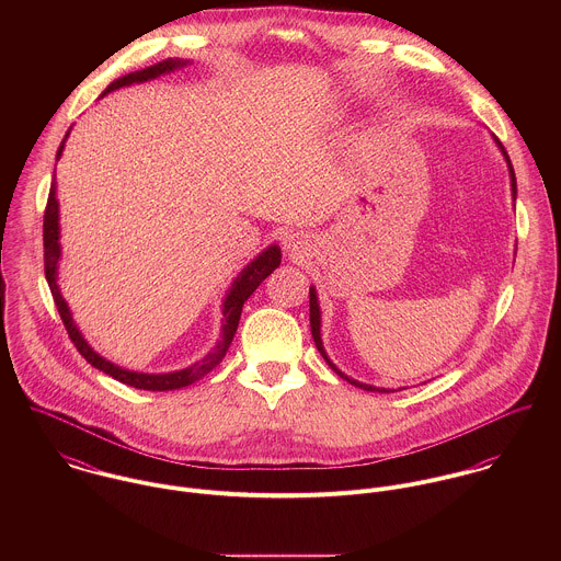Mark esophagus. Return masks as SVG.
<instances>
[{
	"instance_id": "obj_1",
	"label": "esophagus",
	"mask_w": 561,
	"mask_h": 561,
	"mask_svg": "<svg viewBox=\"0 0 561 561\" xmlns=\"http://www.w3.org/2000/svg\"><path fill=\"white\" fill-rule=\"evenodd\" d=\"M283 243H285L287 254H289L294 261H302V259L309 254V250H311V240H309V236L302 233V231H296V233L285 236Z\"/></svg>"
}]
</instances>
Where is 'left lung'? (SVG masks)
<instances>
[{
  "label": "left lung",
  "instance_id": "obj_1",
  "mask_svg": "<svg viewBox=\"0 0 561 561\" xmlns=\"http://www.w3.org/2000/svg\"><path fill=\"white\" fill-rule=\"evenodd\" d=\"M494 138V142H496V147H499V151H501V156H503V160L507 161V170H510V185H512V198L516 201V176H514V168H512V161L507 158V153H505V149H503V145L496 140V136H492ZM309 311H311V332H313V341H316V345H318V350H320L321 356H323V360L328 363V367L336 374V376H341L343 380H347L350 385H354V387H358V389H363V391H371V393H396L393 389H382V387H374V385H365V382H358V380H354V378H350V376H345L330 358H328V354H325V350H323V341H321V311H320V300H318V291H316V287L311 285V289H309Z\"/></svg>",
  "mask_w": 561,
  "mask_h": 561
}]
</instances>
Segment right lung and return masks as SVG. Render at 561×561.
Instances as JSON below:
<instances>
[{
  "mask_svg": "<svg viewBox=\"0 0 561 561\" xmlns=\"http://www.w3.org/2000/svg\"><path fill=\"white\" fill-rule=\"evenodd\" d=\"M192 65L190 60H181V58H165L153 67H147V69H140V71H134V73H127L118 80L112 81L103 94L99 99H103L107 92L112 90H118L123 85H131V83H142V81L158 80L161 76H170L183 67ZM71 131V129H69ZM69 131L58 149V156L56 160H60L62 151H65V142L69 138ZM43 241H45V278L49 283V289H51V296H54V302L58 307V313L65 321V328L71 336V341L76 343L78 352L81 356L92 365L96 367L99 371L112 376L114 380L127 385V387H134V389H142V391H174V389H183V387H190L192 382L201 380L203 376H207L216 365L222 363V358L227 356V350L236 336V330H238V323L241 318V307L243 302L252 296V291L280 265V248L276 243L267 245L261 254H256L240 274L238 278L231 283L225 300H222V332H220V341L216 343V347L198 363L185 367V369H179V371H168V374H142V371H131V369H125V367H118L114 365L112 360L103 358L99 352H94L90 347V343L83 339V334L78 328V323L73 321L71 316V309L67 305V300L62 298L60 294V287H58V265H60V259H62V248H60V205H58V196H56V181L51 183V190H49V201H47V209H45V222H43Z\"/></svg>",
  "mask_w": 561,
  "mask_h": 561,
  "instance_id": "1",
  "label": "right lung"
}]
</instances>
